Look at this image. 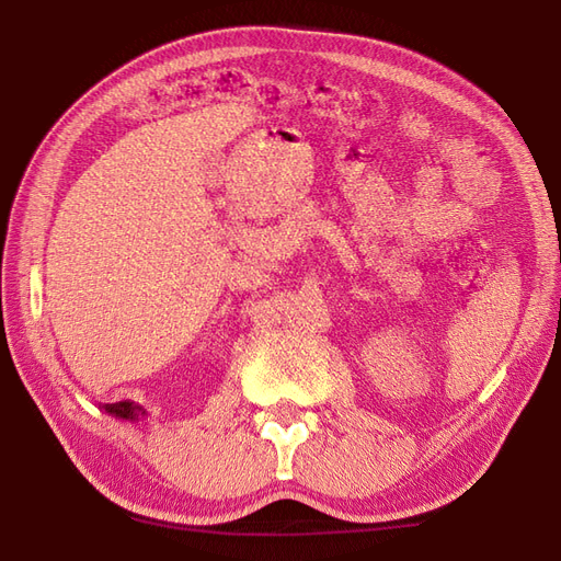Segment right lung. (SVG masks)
Returning a JSON list of instances; mask_svg holds the SVG:
<instances>
[{
	"instance_id": "add662e5",
	"label": "right lung",
	"mask_w": 561,
	"mask_h": 561,
	"mask_svg": "<svg viewBox=\"0 0 561 561\" xmlns=\"http://www.w3.org/2000/svg\"><path fill=\"white\" fill-rule=\"evenodd\" d=\"M103 412H108L111 416H115V420H127V422H139L141 416L147 414V410L141 408L139 402H133V400L103 404Z\"/></svg>"
}]
</instances>
